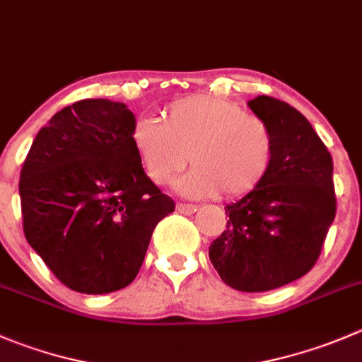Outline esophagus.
<instances>
[{"label":"esophagus","instance_id":"34e87169","mask_svg":"<svg viewBox=\"0 0 362 362\" xmlns=\"http://www.w3.org/2000/svg\"><path fill=\"white\" fill-rule=\"evenodd\" d=\"M196 210H198V206H196V205H187V203H177V212L178 214H185V216H189V214H194Z\"/></svg>","mask_w":362,"mask_h":362}]
</instances>
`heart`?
Segmentation results:
<instances>
[{"mask_svg":"<svg viewBox=\"0 0 362 362\" xmlns=\"http://www.w3.org/2000/svg\"><path fill=\"white\" fill-rule=\"evenodd\" d=\"M131 141L146 177L164 185L187 163L175 187L187 198L221 192L237 198L258 187L274 159V136L258 117L214 95H189L163 111V122L138 118Z\"/></svg>","mask_w":362,"mask_h":362,"instance_id":"b5f03b06","label":"heart"}]
</instances>
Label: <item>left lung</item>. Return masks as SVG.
<instances>
[{
  "instance_id": "left-lung-1",
  "label": "left lung",
  "mask_w": 362,
  "mask_h": 362,
  "mask_svg": "<svg viewBox=\"0 0 362 362\" xmlns=\"http://www.w3.org/2000/svg\"><path fill=\"white\" fill-rule=\"evenodd\" d=\"M274 136L265 180L224 206L226 230L210 244L214 269L240 292H267L310 272L336 216L332 157L303 113L267 95L249 100Z\"/></svg>"
}]
</instances>
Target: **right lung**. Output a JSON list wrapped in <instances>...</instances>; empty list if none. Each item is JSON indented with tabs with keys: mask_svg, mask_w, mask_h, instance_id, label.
<instances>
[{
	"mask_svg": "<svg viewBox=\"0 0 362 362\" xmlns=\"http://www.w3.org/2000/svg\"><path fill=\"white\" fill-rule=\"evenodd\" d=\"M134 122L124 103H74L38 131L21 170L28 244L76 292L131 285L153 228L175 210L139 164Z\"/></svg>",
	"mask_w": 362,
	"mask_h": 362,
	"instance_id": "obj_1",
	"label": "right lung"
}]
</instances>
